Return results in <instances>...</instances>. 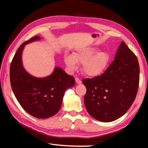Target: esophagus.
Listing matches in <instances>:
<instances>
[{
  "mask_svg": "<svg viewBox=\"0 0 148 148\" xmlns=\"http://www.w3.org/2000/svg\"><path fill=\"white\" fill-rule=\"evenodd\" d=\"M75 81H76V84H82V81L79 78H77V77L75 79Z\"/></svg>",
  "mask_w": 148,
  "mask_h": 148,
  "instance_id": "34e87169",
  "label": "esophagus"
}]
</instances>
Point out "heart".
<instances>
[{
  "label": "heart",
  "mask_w": 148,
  "mask_h": 148,
  "mask_svg": "<svg viewBox=\"0 0 148 148\" xmlns=\"http://www.w3.org/2000/svg\"><path fill=\"white\" fill-rule=\"evenodd\" d=\"M64 62L71 72L78 68V64H82L83 74L89 77L101 76L106 71L110 62L108 52L101 51L96 47H84L77 49L72 55L64 56Z\"/></svg>",
  "instance_id": "1"
}]
</instances>
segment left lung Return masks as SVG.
<instances>
[{
	"label": "left lung",
	"mask_w": 148,
	"mask_h": 148,
	"mask_svg": "<svg viewBox=\"0 0 148 148\" xmlns=\"http://www.w3.org/2000/svg\"><path fill=\"white\" fill-rule=\"evenodd\" d=\"M140 68L137 57L124 42L114 61L101 76L84 79L85 106L90 116L102 122L115 121L126 113L136 98Z\"/></svg>",
	"instance_id": "1"
}]
</instances>
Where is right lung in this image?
Here are the masks:
<instances>
[{
  "mask_svg": "<svg viewBox=\"0 0 148 148\" xmlns=\"http://www.w3.org/2000/svg\"><path fill=\"white\" fill-rule=\"evenodd\" d=\"M40 40L36 36L19 46L12 61L10 77L12 91L21 107L32 116L46 119L59 111L64 92L74 86L75 79L58 66L44 77H34L26 71L22 62L23 50L27 44Z\"/></svg>",
  "mask_w": 148,
  "mask_h": 148,
  "instance_id": "right-lung-1",
  "label": "right lung"
}]
</instances>
